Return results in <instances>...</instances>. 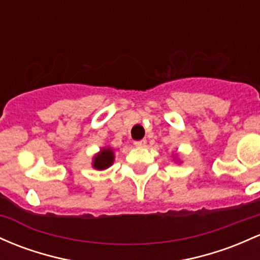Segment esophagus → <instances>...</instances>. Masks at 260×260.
<instances>
[{
  "instance_id": "esophagus-1",
  "label": "esophagus",
  "mask_w": 260,
  "mask_h": 260,
  "mask_svg": "<svg viewBox=\"0 0 260 260\" xmlns=\"http://www.w3.org/2000/svg\"><path fill=\"white\" fill-rule=\"evenodd\" d=\"M145 144H147V141L145 139H142V141H136L135 142V145L136 147H145Z\"/></svg>"
}]
</instances>
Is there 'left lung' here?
<instances>
[{
	"label": "left lung",
	"mask_w": 260,
	"mask_h": 260,
	"mask_svg": "<svg viewBox=\"0 0 260 260\" xmlns=\"http://www.w3.org/2000/svg\"><path fill=\"white\" fill-rule=\"evenodd\" d=\"M178 156H179L178 154H175V155H174V160H175V162H179V164H181V160L178 158Z\"/></svg>",
	"instance_id": "1"
}]
</instances>
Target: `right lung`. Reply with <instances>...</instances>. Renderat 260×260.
Wrapping results in <instances>:
<instances>
[{"mask_svg": "<svg viewBox=\"0 0 260 260\" xmlns=\"http://www.w3.org/2000/svg\"><path fill=\"white\" fill-rule=\"evenodd\" d=\"M115 161V152L111 147H104L100 149L99 153H96L95 155L92 156V165L93 169L96 170H106Z\"/></svg>", "mask_w": 260, "mask_h": 260, "instance_id": "right-lung-1", "label": "right lung"}]
</instances>
